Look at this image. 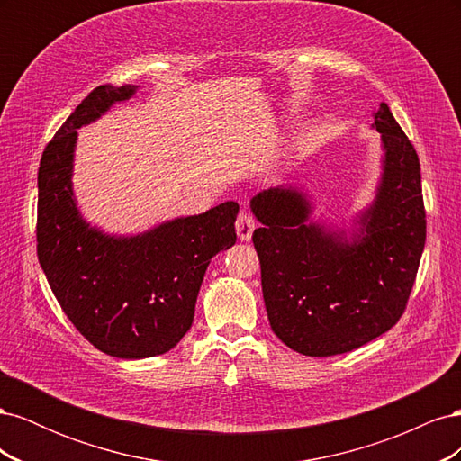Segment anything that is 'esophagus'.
Masks as SVG:
<instances>
[{"mask_svg":"<svg viewBox=\"0 0 461 461\" xmlns=\"http://www.w3.org/2000/svg\"><path fill=\"white\" fill-rule=\"evenodd\" d=\"M254 229H256V221L254 217L242 212L239 215V219H236V234H239V239L242 242H249L252 240V234H254Z\"/></svg>","mask_w":461,"mask_h":461,"instance_id":"obj_1","label":"esophagus"}]
</instances>
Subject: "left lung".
<instances>
[{
	"instance_id": "obj_1",
	"label": "left lung",
	"mask_w": 461,
	"mask_h": 461,
	"mask_svg": "<svg viewBox=\"0 0 461 461\" xmlns=\"http://www.w3.org/2000/svg\"><path fill=\"white\" fill-rule=\"evenodd\" d=\"M371 129L381 134L375 198L350 225L313 217L303 186L281 185L249 200L261 227L265 310L273 332L292 350L327 357L381 337L406 310L425 248L421 167L383 102Z\"/></svg>"
}]
</instances>
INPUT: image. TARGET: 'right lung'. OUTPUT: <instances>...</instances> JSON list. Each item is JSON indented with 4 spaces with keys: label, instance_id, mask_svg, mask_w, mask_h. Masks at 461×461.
<instances>
[{
    "label": "right lung",
    "instance_id": "1",
    "mask_svg": "<svg viewBox=\"0 0 461 461\" xmlns=\"http://www.w3.org/2000/svg\"><path fill=\"white\" fill-rule=\"evenodd\" d=\"M138 86H97L53 136L38 169V259L65 315L97 350L121 359L169 352L194 321L207 265L236 242L239 203L175 217L144 232H105L82 215L73 171L78 129Z\"/></svg>",
    "mask_w": 461,
    "mask_h": 461
}]
</instances>
